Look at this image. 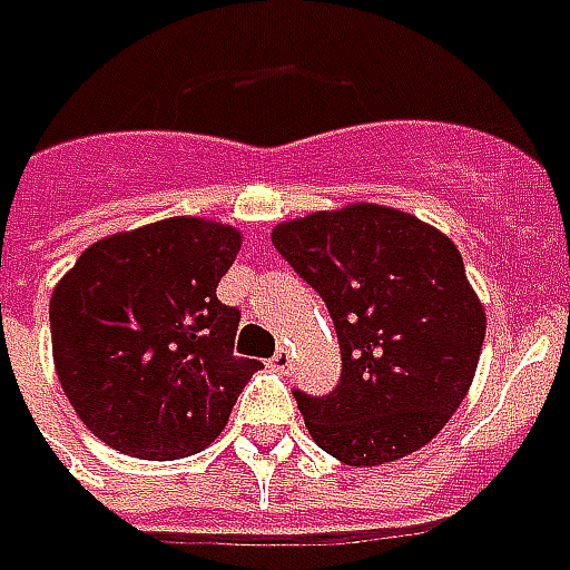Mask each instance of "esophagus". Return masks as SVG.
<instances>
[{
	"label": "esophagus",
	"mask_w": 570,
	"mask_h": 570,
	"mask_svg": "<svg viewBox=\"0 0 570 570\" xmlns=\"http://www.w3.org/2000/svg\"><path fill=\"white\" fill-rule=\"evenodd\" d=\"M272 367L281 370V373H286V370L293 367V357H289V352H286V348H277V352H274Z\"/></svg>",
	"instance_id": "obj_1"
}]
</instances>
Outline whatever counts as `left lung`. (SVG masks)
Returning <instances> with one entry per match:
<instances>
[{"label":"left lung","instance_id":"left-lung-1","mask_svg":"<svg viewBox=\"0 0 570 570\" xmlns=\"http://www.w3.org/2000/svg\"><path fill=\"white\" fill-rule=\"evenodd\" d=\"M272 244L324 298L340 336V385L293 392L317 448L348 465L420 451L460 407L484 342L460 249L370 203L284 222Z\"/></svg>","mask_w":570,"mask_h":570}]
</instances>
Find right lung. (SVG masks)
Segmentation results:
<instances>
[{"label":"right lung","instance_id":"add662e5","mask_svg":"<svg viewBox=\"0 0 570 570\" xmlns=\"http://www.w3.org/2000/svg\"><path fill=\"white\" fill-rule=\"evenodd\" d=\"M240 234L166 218L89 246L49 305L63 395L105 444L141 460L203 451L225 429L256 357H237L240 308L216 286Z\"/></svg>","mask_w":570,"mask_h":570}]
</instances>
